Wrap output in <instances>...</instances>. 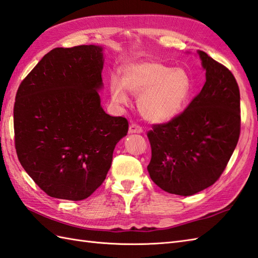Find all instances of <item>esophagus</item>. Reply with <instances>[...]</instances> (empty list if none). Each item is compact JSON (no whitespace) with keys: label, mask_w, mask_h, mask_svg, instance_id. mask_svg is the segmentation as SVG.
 Returning a JSON list of instances; mask_svg holds the SVG:
<instances>
[{"label":"esophagus","mask_w":258,"mask_h":258,"mask_svg":"<svg viewBox=\"0 0 258 258\" xmlns=\"http://www.w3.org/2000/svg\"><path fill=\"white\" fill-rule=\"evenodd\" d=\"M128 132L130 133H142V132H143V128H142L139 124L132 123V124L130 125Z\"/></svg>","instance_id":"esophagus-1"}]
</instances>
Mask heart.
<instances>
[{
	"label": "heart",
	"mask_w": 258,
	"mask_h": 258,
	"mask_svg": "<svg viewBox=\"0 0 258 258\" xmlns=\"http://www.w3.org/2000/svg\"><path fill=\"white\" fill-rule=\"evenodd\" d=\"M128 92L139 97V108L151 122H167L183 111L193 92L188 73L172 69L158 61H144L127 65L123 71L122 82L113 79L109 91L117 104L128 102Z\"/></svg>",
	"instance_id": "1"
}]
</instances>
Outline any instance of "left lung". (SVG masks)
<instances>
[{
	"mask_svg": "<svg viewBox=\"0 0 258 258\" xmlns=\"http://www.w3.org/2000/svg\"><path fill=\"white\" fill-rule=\"evenodd\" d=\"M206 82L182 113L147 132L152 157L147 166L158 187L189 196L221 177L240 134V96L233 73L199 51Z\"/></svg>",
	"mask_w": 258,
	"mask_h": 258,
	"instance_id": "8db88e82",
	"label": "left lung"
}]
</instances>
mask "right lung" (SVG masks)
I'll return each instance as SVG.
<instances>
[{
  "label": "right lung",
  "instance_id": "add662e5",
  "mask_svg": "<svg viewBox=\"0 0 258 258\" xmlns=\"http://www.w3.org/2000/svg\"><path fill=\"white\" fill-rule=\"evenodd\" d=\"M102 47H56L21 82L14 142L21 165L43 191L82 201L100 187L128 122L101 106Z\"/></svg>",
  "mask_w": 258,
  "mask_h": 258
}]
</instances>
